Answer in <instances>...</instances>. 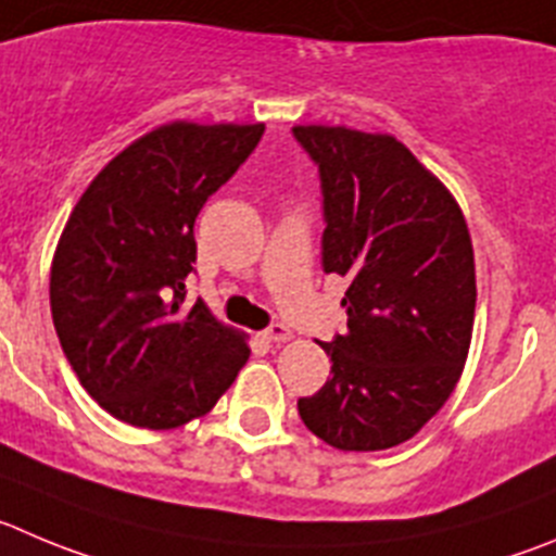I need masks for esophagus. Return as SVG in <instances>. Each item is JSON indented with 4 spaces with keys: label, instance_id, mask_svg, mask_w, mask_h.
Returning <instances> with one entry per match:
<instances>
[{
    "label": "esophagus",
    "instance_id": "esophagus-1",
    "mask_svg": "<svg viewBox=\"0 0 556 556\" xmlns=\"http://www.w3.org/2000/svg\"><path fill=\"white\" fill-rule=\"evenodd\" d=\"M290 337H293V331H290L285 324H274L271 329L263 331V340L274 342V345H282V342H288Z\"/></svg>",
    "mask_w": 556,
    "mask_h": 556
}]
</instances>
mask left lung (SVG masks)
<instances>
[{
	"label": "left lung",
	"instance_id": "left-lung-1",
	"mask_svg": "<svg viewBox=\"0 0 556 556\" xmlns=\"http://www.w3.org/2000/svg\"><path fill=\"white\" fill-rule=\"evenodd\" d=\"M324 191V271L349 279V329L320 342L331 378L299 397L345 453L408 442L453 395L475 329V249L447 186L389 134L295 126Z\"/></svg>",
	"mask_w": 556,
	"mask_h": 556
}]
</instances>
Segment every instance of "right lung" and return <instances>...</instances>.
Wrapping results in <instances>:
<instances>
[{"instance_id":"right-lung-1","label":"right lung","mask_w":556,"mask_h":556,"mask_svg":"<svg viewBox=\"0 0 556 556\" xmlns=\"http://www.w3.org/2000/svg\"><path fill=\"white\" fill-rule=\"evenodd\" d=\"M266 126L173 121L92 178L51 261L56 337L81 387L114 419L169 430L216 406L247 365V337L202 299L186 307L194 219Z\"/></svg>"}]
</instances>
